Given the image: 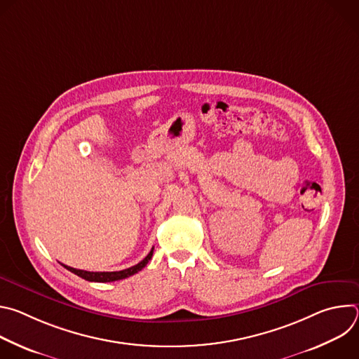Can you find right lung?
Wrapping results in <instances>:
<instances>
[{
  "mask_svg": "<svg viewBox=\"0 0 359 359\" xmlns=\"http://www.w3.org/2000/svg\"><path fill=\"white\" fill-rule=\"evenodd\" d=\"M153 255V248L150 250V252L146 255V257L137 263L136 266L133 267H129L126 270H122V271H85V270H76V269H72V267H68L65 264H62L67 270H69L71 273L76 274L78 277L86 280V281H95V283H111V281H118V280H123V278H128L136 273H139L147 263L149 260L151 259Z\"/></svg>",
  "mask_w": 359,
  "mask_h": 359,
  "instance_id": "1",
  "label": "right lung"
}]
</instances>
